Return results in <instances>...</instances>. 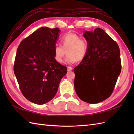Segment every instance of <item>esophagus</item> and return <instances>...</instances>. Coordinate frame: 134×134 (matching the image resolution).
<instances>
[{"instance_id":"esophagus-1","label":"esophagus","mask_w":134,"mask_h":134,"mask_svg":"<svg viewBox=\"0 0 134 134\" xmlns=\"http://www.w3.org/2000/svg\"><path fill=\"white\" fill-rule=\"evenodd\" d=\"M72 70V68L71 67H67V70L70 71H71Z\"/></svg>"}]
</instances>
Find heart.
Segmentation results:
<instances>
[{
    "label": "heart",
    "instance_id": "1",
    "mask_svg": "<svg viewBox=\"0 0 134 134\" xmlns=\"http://www.w3.org/2000/svg\"><path fill=\"white\" fill-rule=\"evenodd\" d=\"M61 45H56L54 47V58L55 60L62 63L64 60L65 54H68L65 63L73 64L83 60L86 55L88 44L86 40L75 33H69L61 38Z\"/></svg>",
    "mask_w": 134,
    "mask_h": 134
}]
</instances>
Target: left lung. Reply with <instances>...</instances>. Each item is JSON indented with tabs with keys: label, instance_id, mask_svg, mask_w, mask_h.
<instances>
[{
	"label": "left lung",
	"instance_id": "left-lung-1",
	"mask_svg": "<svg viewBox=\"0 0 134 134\" xmlns=\"http://www.w3.org/2000/svg\"><path fill=\"white\" fill-rule=\"evenodd\" d=\"M88 44L85 58L74 69V87L81 100L96 104L112 94L121 69L120 49L105 31H85Z\"/></svg>",
	"mask_w": 134,
	"mask_h": 134
}]
</instances>
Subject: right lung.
Instances as JSON below:
<instances>
[{
	"instance_id": "1",
	"label": "right lung",
	"mask_w": 134,
	"mask_h": 134,
	"mask_svg": "<svg viewBox=\"0 0 134 134\" xmlns=\"http://www.w3.org/2000/svg\"><path fill=\"white\" fill-rule=\"evenodd\" d=\"M59 33V28L42 27L24 39L17 49L14 74L24 96L35 104L51 101L67 73V67L54 58Z\"/></svg>"
}]
</instances>
